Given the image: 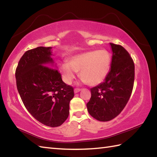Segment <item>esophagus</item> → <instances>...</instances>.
Instances as JSON below:
<instances>
[{"instance_id":"esophagus-1","label":"esophagus","mask_w":157,"mask_h":157,"mask_svg":"<svg viewBox=\"0 0 157 157\" xmlns=\"http://www.w3.org/2000/svg\"><path fill=\"white\" fill-rule=\"evenodd\" d=\"M81 90H82L81 88H75V89H74V92H75V93H77L79 92V91H80Z\"/></svg>"}]
</instances>
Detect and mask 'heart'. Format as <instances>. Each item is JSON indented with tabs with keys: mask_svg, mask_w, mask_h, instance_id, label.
Returning a JSON list of instances; mask_svg holds the SVG:
<instances>
[{
	"mask_svg": "<svg viewBox=\"0 0 157 157\" xmlns=\"http://www.w3.org/2000/svg\"><path fill=\"white\" fill-rule=\"evenodd\" d=\"M110 56L106 50L93 51L78 54L71 58L69 64L60 68L64 81L71 84L75 78V72L82 81L90 86L101 83L110 70Z\"/></svg>",
	"mask_w": 157,
	"mask_h": 157,
	"instance_id": "obj_1",
	"label": "heart"
}]
</instances>
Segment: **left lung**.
Here are the masks:
<instances>
[{
    "label": "left lung",
    "instance_id": "obj_1",
    "mask_svg": "<svg viewBox=\"0 0 157 157\" xmlns=\"http://www.w3.org/2000/svg\"><path fill=\"white\" fill-rule=\"evenodd\" d=\"M113 51L111 69L104 82L90 88L86 104L90 115L108 121L119 115L130 98L135 81V64L129 53L119 44L110 43Z\"/></svg>",
    "mask_w": 157,
    "mask_h": 157
}]
</instances>
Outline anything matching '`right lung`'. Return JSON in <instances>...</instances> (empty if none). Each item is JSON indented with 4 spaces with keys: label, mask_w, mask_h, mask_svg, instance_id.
<instances>
[{
    "label": "right lung",
    "mask_w": 157,
    "mask_h": 157,
    "mask_svg": "<svg viewBox=\"0 0 157 157\" xmlns=\"http://www.w3.org/2000/svg\"><path fill=\"white\" fill-rule=\"evenodd\" d=\"M51 49L39 47L27 51L15 75L17 89L29 113L45 126L58 127L69 117L74 90L62 81L58 69L48 67L53 62Z\"/></svg>",
    "instance_id": "1"
}]
</instances>
